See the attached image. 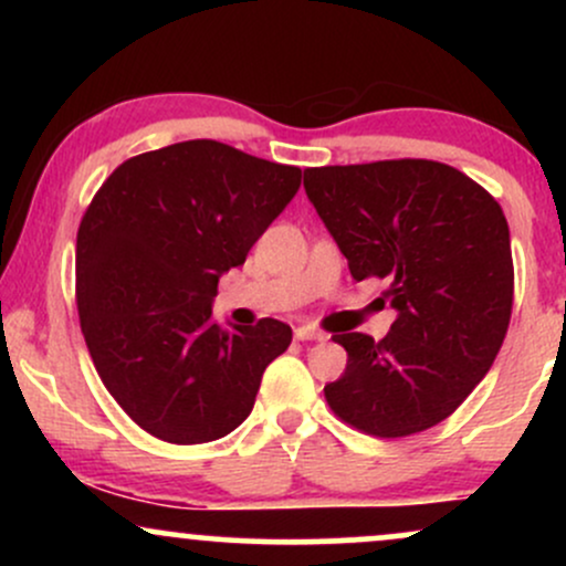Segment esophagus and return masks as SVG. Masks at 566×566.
Wrapping results in <instances>:
<instances>
[{
	"label": "esophagus",
	"mask_w": 566,
	"mask_h": 566,
	"mask_svg": "<svg viewBox=\"0 0 566 566\" xmlns=\"http://www.w3.org/2000/svg\"><path fill=\"white\" fill-rule=\"evenodd\" d=\"M324 335L322 329H314V327H297L295 329V340H301V343H305V340H324Z\"/></svg>",
	"instance_id": "obj_1"
}]
</instances>
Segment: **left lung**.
I'll return each instance as SVG.
<instances>
[{
    "instance_id": "8db88e82",
    "label": "left lung",
    "mask_w": 566,
    "mask_h": 566,
    "mask_svg": "<svg viewBox=\"0 0 566 566\" xmlns=\"http://www.w3.org/2000/svg\"><path fill=\"white\" fill-rule=\"evenodd\" d=\"M303 186L350 276L386 279L391 333L333 335L346 373L324 386L343 423L405 439L441 423L490 373L513 308L503 210L469 175L433 159L308 167Z\"/></svg>"
}]
</instances>
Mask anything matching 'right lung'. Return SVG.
<instances>
[{"instance_id":"1","label":"right lung","mask_w":566,"mask_h":566,"mask_svg":"<svg viewBox=\"0 0 566 566\" xmlns=\"http://www.w3.org/2000/svg\"><path fill=\"white\" fill-rule=\"evenodd\" d=\"M301 167L218 140H184L122 161L76 231V308L103 386L167 444L216 441L252 412L292 329L212 319L220 274L287 207Z\"/></svg>"}]
</instances>
